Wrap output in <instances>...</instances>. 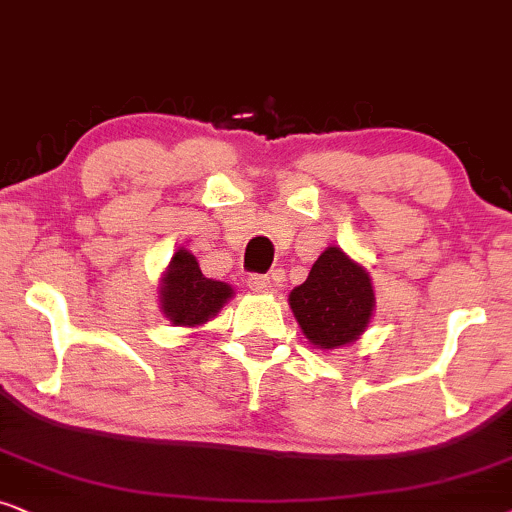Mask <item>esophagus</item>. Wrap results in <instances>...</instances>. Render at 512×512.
<instances>
[{"label": "esophagus", "instance_id": "esophagus-1", "mask_svg": "<svg viewBox=\"0 0 512 512\" xmlns=\"http://www.w3.org/2000/svg\"><path fill=\"white\" fill-rule=\"evenodd\" d=\"M248 288L255 292H271L274 290V283H271L269 276L264 274H250L248 276Z\"/></svg>", "mask_w": 512, "mask_h": 512}]
</instances>
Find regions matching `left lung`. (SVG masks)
<instances>
[{
  "label": "left lung",
  "mask_w": 512,
  "mask_h": 512,
  "mask_svg": "<svg viewBox=\"0 0 512 512\" xmlns=\"http://www.w3.org/2000/svg\"><path fill=\"white\" fill-rule=\"evenodd\" d=\"M290 306L313 346L337 349L358 339L370 323V274L332 245L313 264L309 278L290 292Z\"/></svg>",
  "instance_id": "8db88e82"
}]
</instances>
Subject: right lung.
Masks as SVG:
<instances>
[{
  "label": "right lung",
  "instance_id": "right-lung-1",
  "mask_svg": "<svg viewBox=\"0 0 512 512\" xmlns=\"http://www.w3.org/2000/svg\"><path fill=\"white\" fill-rule=\"evenodd\" d=\"M234 295L227 283L201 274L192 252L177 250L161 285V309L173 325H201Z\"/></svg>",
  "mask_w": 512,
  "mask_h": 512
}]
</instances>
